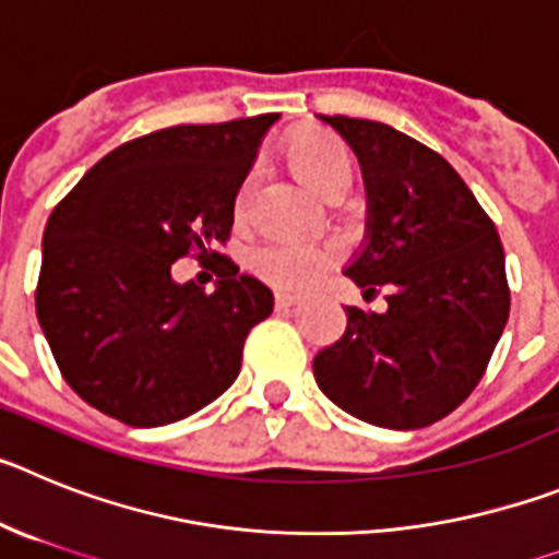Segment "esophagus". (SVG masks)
I'll list each match as a JSON object with an SVG mask.
<instances>
[{
  "label": "esophagus",
  "instance_id": "obj_1",
  "mask_svg": "<svg viewBox=\"0 0 559 559\" xmlns=\"http://www.w3.org/2000/svg\"><path fill=\"white\" fill-rule=\"evenodd\" d=\"M298 304V295L292 292H275V309H289V306Z\"/></svg>",
  "mask_w": 559,
  "mask_h": 559
}]
</instances>
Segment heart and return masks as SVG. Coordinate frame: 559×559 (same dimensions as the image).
Segmentation results:
<instances>
[{
  "mask_svg": "<svg viewBox=\"0 0 559 559\" xmlns=\"http://www.w3.org/2000/svg\"><path fill=\"white\" fill-rule=\"evenodd\" d=\"M289 164L309 189L320 192L340 169H348L350 160L345 147L325 133H304L289 144ZM248 205V186L236 200V214ZM334 264V250L304 239H278L253 250L250 267L255 275L278 289H306Z\"/></svg>",
  "mask_w": 559,
  "mask_h": 559,
  "instance_id": "obj_1",
  "label": "heart"
}]
</instances>
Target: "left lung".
<instances>
[{
    "instance_id": "8db88e82",
    "label": "left lung",
    "mask_w": 559,
    "mask_h": 559,
    "mask_svg": "<svg viewBox=\"0 0 559 559\" xmlns=\"http://www.w3.org/2000/svg\"><path fill=\"white\" fill-rule=\"evenodd\" d=\"M359 158L365 242L345 275L386 311L345 309V334L314 356L317 386L381 429H424L474 392L510 317L504 248L449 160L390 124L317 117Z\"/></svg>"
}]
</instances>
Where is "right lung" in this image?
<instances>
[{
    "mask_svg": "<svg viewBox=\"0 0 559 559\" xmlns=\"http://www.w3.org/2000/svg\"><path fill=\"white\" fill-rule=\"evenodd\" d=\"M278 114L178 124L99 158L49 217L35 311L67 384L85 404L150 429L219 399L273 292L214 253ZM194 247L219 258L211 296L178 285Z\"/></svg>",
    "mask_w": 559,
    "mask_h": 559,
    "instance_id": "1",
    "label": "right lung"
}]
</instances>
